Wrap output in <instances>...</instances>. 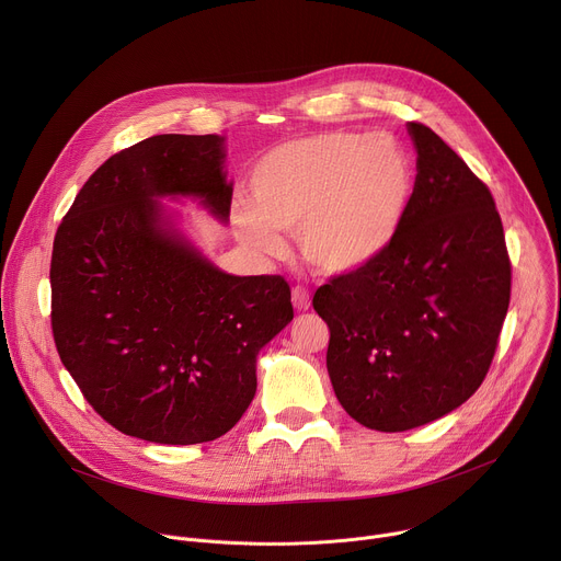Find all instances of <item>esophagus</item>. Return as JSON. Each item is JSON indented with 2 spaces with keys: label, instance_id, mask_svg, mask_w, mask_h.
Wrapping results in <instances>:
<instances>
[{
  "label": "esophagus",
  "instance_id": "1",
  "mask_svg": "<svg viewBox=\"0 0 561 561\" xmlns=\"http://www.w3.org/2000/svg\"><path fill=\"white\" fill-rule=\"evenodd\" d=\"M293 306L297 310H308L310 308V295H308V290L304 286H295L293 288Z\"/></svg>",
  "mask_w": 561,
  "mask_h": 561
}]
</instances>
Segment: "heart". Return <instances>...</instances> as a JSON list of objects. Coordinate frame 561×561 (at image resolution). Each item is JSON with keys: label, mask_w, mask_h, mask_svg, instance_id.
<instances>
[{"label": "heart", "mask_w": 561, "mask_h": 561, "mask_svg": "<svg viewBox=\"0 0 561 561\" xmlns=\"http://www.w3.org/2000/svg\"><path fill=\"white\" fill-rule=\"evenodd\" d=\"M413 164L388 135L322 133L284 141L251 173L253 208L237 215L257 251L279 255L277 230H297L304 257L344 275L375 262L402 230L413 195Z\"/></svg>", "instance_id": "heart-1"}]
</instances>
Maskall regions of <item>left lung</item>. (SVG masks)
<instances>
[{
  "label": "left lung",
  "mask_w": 561,
  "mask_h": 561,
  "mask_svg": "<svg viewBox=\"0 0 561 561\" xmlns=\"http://www.w3.org/2000/svg\"><path fill=\"white\" fill-rule=\"evenodd\" d=\"M417 178L394 242L319 286L327 368L344 411L402 433L482 386L511 301V257L489 186L428 126L409 122Z\"/></svg>",
  "instance_id": "8db88e82"
}]
</instances>
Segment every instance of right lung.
I'll use <instances>...</instances> for the list:
<instances>
[{"mask_svg": "<svg viewBox=\"0 0 561 561\" xmlns=\"http://www.w3.org/2000/svg\"><path fill=\"white\" fill-rule=\"evenodd\" d=\"M193 195L226 219L224 137L152 135L89 178L50 257V327L61 364L124 435L202 444L253 402L255 362L293 319L282 275L234 277L162 226L154 197Z\"/></svg>", "mask_w": 561, "mask_h": 561, "instance_id": "right-lung-1", "label": "right lung"}]
</instances>
